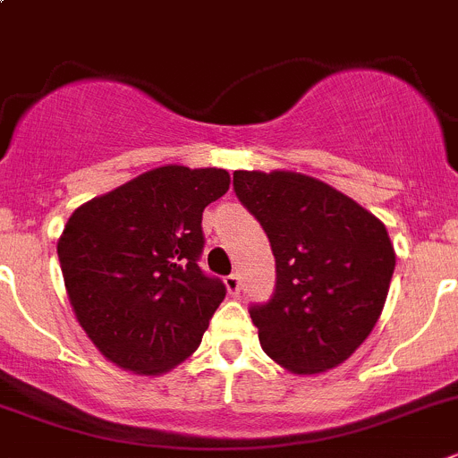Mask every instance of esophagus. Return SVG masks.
Instances as JSON below:
<instances>
[{
    "mask_svg": "<svg viewBox=\"0 0 458 458\" xmlns=\"http://www.w3.org/2000/svg\"><path fill=\"white\" fill-rule=\"evenodd\" d=\"M224 282H225V289H228L230 296H237L239 289H242V277H239V273H230Z\"/></svg>",
    "mask_w": 458,
    "mask_h": 458,
    "instance_id": "34e87169",
    "label": "esophagus"
}]
</instances>
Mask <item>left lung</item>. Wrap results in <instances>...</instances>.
Segmentation results:
<instances>
[{"label": "left lung", "mask_w": 458, "mask_h": 458, "mask_svg": "<svg viewBox=\"0 0 458 458\" xmlns=\"http://www.w3.org/2000/svg\"><path fill=\"white\" fill-rule=\"evenodd\" d=\"M233 187L276 258L271 301L249 310L264 352L296 375L344 364L386 302L395 250L384 224L296 171H234Z\"/></svg>", "instance_id": "8db88e82"}]
</instances>
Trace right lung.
Listing matches in <instances>:
<instances>
[{
	"mask_svg": "<svg viewBox=\"0 0 458 458\" xmlns=\"http://www.w3.org/2000/svg\"><path fill=\"white\" fill-rule=\"evenodd\" d=\"M225 169L166 165L74 209L58 239L81 327L119 369L157 375L200 345L225 298L199 267L203 209L228 191Z\"/></svg>",
	"mask_w": 458,
	"mask_h": 458,
	"instance_id": "right-lung-1",
	"label": "right lung"
}]
</instances>
